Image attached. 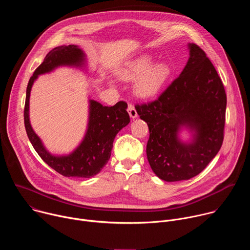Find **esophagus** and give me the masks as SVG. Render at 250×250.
<instances>
[{
  "mask_svg": "<svg viewBox=\"0 0 250 250\" xmlns=\"http://www.w3.org/2000/svg\"><path fill=\"white\" fill-rule=\"evenodd\" d=\"M127 112H128V115L131 119H135L137 118V113H136V110L134 109V106L130 104H128V106H127Z\"/></svg>",
  "mask_w": 250,
  "mask_h": 250,
  "instance_id": "esophagus-1",
  "label": "esophagus"
}]
</instances>
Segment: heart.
Returning a JSON list of instances; mask_svg holds the SVG:
<instances>
[{
	"label": "heart",
	"mask_w": 250,
	"mask_h": 250,
	"mask_svg": "<svg viewBox=\"0 0 250 250\" xmlns=\"http://www.w3.org/2000/svg\"><path fill=\"white\" fill-rule=\"evenodd\" d=\"M150 54H142L127 62L121 70L120 77L125 81L136 80L134 94L140 99H152L165 87L172 69L166 62H155Z\"/></svg>",
	"instance_id": "heart-1"
}]
</instances>
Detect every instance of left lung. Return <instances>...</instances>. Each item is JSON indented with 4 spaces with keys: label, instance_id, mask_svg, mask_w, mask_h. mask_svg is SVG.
Instances as JSON below:
<instances>
[{
    "label": "left lung",
    "instance_id": "1",
    "mask_svg": "<svg viewBox=\"0 0 250 250\" xmlns=\"http://www.w3.org/2000/svg\"><path fill=\"white\" fill-rule=\"evenodd\" d=\"M189 59L179 77L148 104L136 105L147 123L146 155L155 175L166 182L189 180L215 157L224 140L227 95L206 53L188 43ZM186 129L190 136L183 141Z\"/></svg>",
    "mask_w": 250,
    "mask_h": 250
}]
</instances>
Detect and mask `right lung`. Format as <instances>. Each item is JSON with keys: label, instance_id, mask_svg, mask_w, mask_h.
Listing matches in <instances>:
<instances>
[{"label": "right lung", "instance_id": "right-lung-1", "mask_svg": "<svg viewBox=\"0 0 250 250\" xmlns=\"http://www.w3.org/2000/svg\"><path fill=\"white\" fill-rule=\"evenodd\" d=\"M59 67L77 68L88 74L87 56L75 44L57 46L45 56L27 84L23 115L25 130L35 151L56 172L65 177L91 178L108 163L116 135L129 124V116L126 112L127 104L119 102L113 106H106L89 97L88 124L83 139L68 154H52L30 125L29 97L32 85L39 76L50 73Z\"/></svg>", "mask_w": 250, "mask_h": 250}]
</instances>
